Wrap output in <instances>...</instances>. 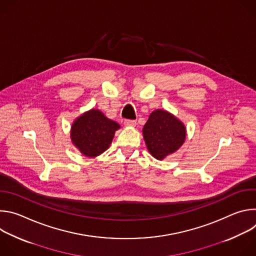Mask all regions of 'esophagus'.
Segmentation results:
<instances>
[{"label":"esophagus","instance_id":"obj_1","mask_svg":"<svg viewBox=\"0 0 256 256\" xmlns=\"http://www.w3.org/2000/svg\"><path fill=\"white\" fill-rule=\"evenodd\" d=\"M124 124L126 126H136V120H126Z\"/></svg>","mask_w":256,"mask_h":256}]
</instances>
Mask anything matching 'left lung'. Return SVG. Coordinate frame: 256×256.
<instances>
[{
	"label": "left lung",
	"instance_id": "left-lung-1",
	"mask_svg": "<svg viewBox=\"0 0 256 256\" xmlns=\"http://www.w3.org/2000/svg\"><path fill=\"white\" fill-rule=\"evenodd\" d=\"M142 136L150 154L157 160H163L184 144L186 128L170 112L156 109L142 128Z\"/></svg>",
	"mask_w": 256,
	"mask_h": 256
}]
</instances>
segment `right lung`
Instances as JSON below:
<instances>
[{
  "label": "right lung",
  "instance_id": "obj_1",
  "mask_svg": "<svg viewBox=\"0 0 256 256\" xmlns=\"http://www.w3.org/2000/svg\"><path fill=\"white\" fill-rule=\"evenodd\" d=\"M120 128L98 109H90L72 122L70 140L84 156L94 158L109 148Z\"/></svg>",
  "mask_w": 256,
  "mask_h": 256
}]
</instances>
